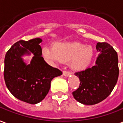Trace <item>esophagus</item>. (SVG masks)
<instances>
[{
  "label": "esophagus",
  "instance_id": "esophagus-1",
  "mask_svg": "<svg viewBox=\"0 0 123 123\" xmlns=\"http://www.w3.org/2000/svg\"><path fill=\"white\" fill-rule=\"evenodd\" d=\"M63 76H69L72 74V73L70 72H69V71H66V70H65V71H63Z\"/></svg>",
  "mask_w": 123,
  "mask_h": 123
}]
</instances>
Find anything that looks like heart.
<instances>
[{
    "instance_id": "1",
    "label": "heart",
    "mask_w": 123,
    "mask_h": 123,
    "mask_svg": "<svg viewBox=\"0 0 123 123\" xmlns=\"http://www.w3.org/2000/svg\"><path fill=\"white\" fill-rule=\"evenodd\" d=\"M43 54L47 60L53 63L71 60L70 66L73 69L83 70L90 65L94 51L91 46H86L78 42L57 43L53 48H43Z\"/></svg>"
}]
</instances>
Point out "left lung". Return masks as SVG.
I'll return each mask as SVG.
<instances>
[{
    "instance_id": "obj_1",
    "label": "left lung",
    "mask_w": 123,
    "mask_h": 123,
    "mask_svg": "<svg viewBox=\"0 0 123 123\" xmlns=\"http://www.w3.org/2000/svg\"><path fill=\"white\" fill-rule=\"evenodd\" d=\"M99 52L96 65L74 74L80 79L78 88L72 92L74 98L82 104H98L111 94L118 78V55L110 44H96Z\"/></svg>"
}]
</instances>
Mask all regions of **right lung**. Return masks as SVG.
<instances>
[{
    "label": "right lung",
    "instance_id": "obj_1",
    "mask_svg": "<svg viewBox=\"0 0 123 123\" xmlns=\"http://www.w3.org/2000/svg\"><path fill=\"white\" fill-rule=\"evenodd\" d=\"M41 41L40 38L18 41L8 49L5 58L4 78L8 90L15 98L31 105L43 100L49 92L52 79L62 74L41 56ZM31 53L34 57L27 65L22 56Z\"/></svg>",
    "mask_w": 123,
    "mask_h": 123
}]
</instances>
